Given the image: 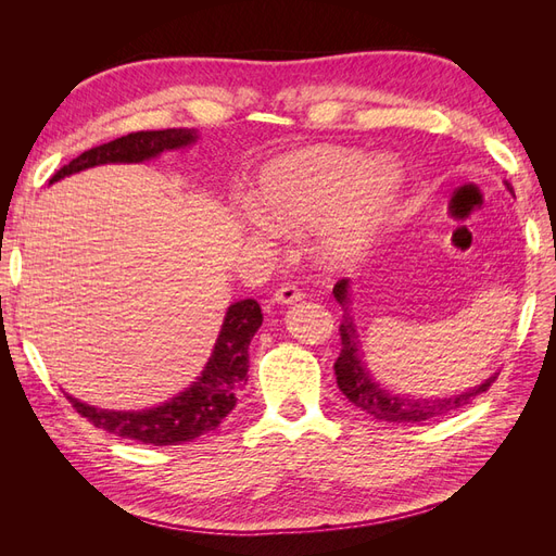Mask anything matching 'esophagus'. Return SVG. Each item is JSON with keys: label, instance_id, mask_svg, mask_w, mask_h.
Listing matches in <instances>:
<instances>
[{"label": "esophagus", "instance_id": "1", "mask_svg": "<svg viewBox=\"0 0 556 556\" xmlns=\"http://www.w3.org/2000/svg\"><path fill=\"white\" fill-rule=\"evenodd\" d=\"M301 296V290L296 288V285H292V282H285V285H280V288L276 290V294H274V301H278V304H294V301H299Z\"/></svg>", "mask_w": 556, "mask_h": 556}]
</instances>
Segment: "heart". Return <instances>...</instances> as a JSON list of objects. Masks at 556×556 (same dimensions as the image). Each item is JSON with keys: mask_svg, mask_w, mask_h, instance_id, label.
<instances>
[{"mask_svg": "<svg viewBox=\"0 0 556 556\" xmlns=\"http://www.w3.org/2000/svg\"><path fill=\"white\" fill-rule=\"evenodd\" d=\"M399 190L394 169L362 153L311 148L280 160L262 180L255 229L317 223L315 248L327 264L359 260L390 217Z\"/></svg>", "mask_w": 556, "mask_h": 556, "instance_id": "heart-1", "label": "heart"}]
</instances>
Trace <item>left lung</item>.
I'll return each instance as SVG.
<instances>
[{
	"instance_id": "left-lung-1",
	"label": "left lung",
	"mask_w": 556,
	"mask_h": 556,
	"mask_svg": "<svg viewBox=\"0 0 556 556\" xmlns=\"http://www.w3.org/2000/svg\"><path fill=\"white\" fill-rule=\"evenodd\" d=\"M506 188L513 192V185L506 180ZM333 296L343 306V319H341V355L333 364L336 382H339V390L355 403L359 410L371 415L380 422H427L433 417H443L452 410L464 408L466 403L473 401L478 394L486 392L496 380V376L486 378L482 384L473 387L464 394L447 396V399H410V396H399L382 390V387L368 376L366 366L362 362V345L359 336L355 329V323L348 313L350 306V282L343 278L333 285Z\"/></svg>"
}]
</instances>
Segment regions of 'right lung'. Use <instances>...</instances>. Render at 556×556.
<instances>
[{"instance_id":"1","label":"right lung","mask_w":556,"mask_h":556,"mask_svg":"<svg viewBox=\"0 0 556 556\" xmlns=\"http://www.w3.org/2000/svg\"><path fill=\"white\" fill-rule=\"evenodd\" d=\"M197 139L194 129H155L131 131L127 137L86 150L50 178L55 182L64 176L90 169L109 162H146L164 150L185 148ZM262 327V308L255 299H243L227 308L225 323L217 336L213 355L204 371L188 390L162 403L157 408L123 413L102 410L66 394L80 417H86L97 429L139 441L146 445H178L194 441L197 435L220 427L223 419L237 406V394L248 380V345Z\"/></svg>"}]
</instances>
